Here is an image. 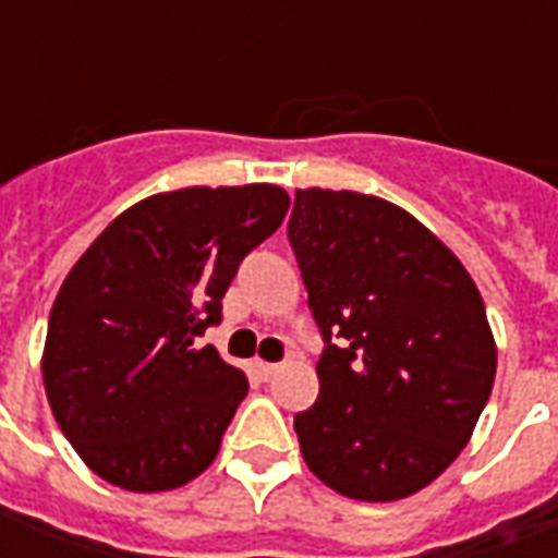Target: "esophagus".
I'll use <instances>...</instances> for the list:
<instances>
[{
  "instance_id": "1",
  "label": "esophagus",
  "mask_w": 558,
  "mask_h": 558,
  "mask_svg": "<svg viewBox=\"0 0 558 558\" xmlns=\"http://www.w3.org/2000/svg\"><path fill=\"white\" fill-rule=\"evenodd\" d=\"M278 367H280V364H271V362H256V371H259V374L266 376V379H268V376H275V374H278Z\"/></svg>"
}]
</instances>
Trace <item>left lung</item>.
<instances>
[{
    "label": "left lung",
    "instance_id": "obj_1",
    "mask_svg": "<svg viewBox=\"0 0 558 558\" xmlns=\"http://www.w3.org/2000/svg\"><path fill=\"white\" fill-rule=\"evenodd\" d=\"M287 230L328 343L319 398L295 415L304 463L340 496L407 499L454 463L490 398L484 299L463 263L383 196L299 187Z\"/></svg>",
    "mask_w": 558,
    "mask_h": 558
}]
</instances>
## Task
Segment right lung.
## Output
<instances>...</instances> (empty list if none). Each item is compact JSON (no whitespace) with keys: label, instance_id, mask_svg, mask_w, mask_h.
Here are the masks:
<instances>
[{"label":"right lung","instance_id":"right-lung-1","mask_svg":"<svg viewBox=\"0 0 558 558\" xmlns=\"http://www.w3.org/2000/svg\"><path fill=\"white\" fill-rule=\"evenodd\" d=\"M287 208L278 184L163 191L125 208L68 271L41 374L56 424L98 478L160 493L211 466L247 379L194 340Z\"/></svg>","mask_w":558,"mask_h":558}]
</instances>
